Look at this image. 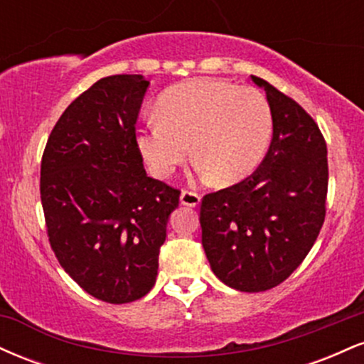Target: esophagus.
<instances>
[{"instance_id": "esophagus-1", "label": "esophagus", "mask_w": 364, "mask_h": 364, "mask_svg": "<svg viewBox=\"0 0 364 364\" xmlns=\"http://www.w3.org/2000/svg\"><path fill=\"white\" fill-rule=\"evenodd\" d=\"M179 200H181L183 205L186 207H196L200 203V200H202V196H200L196 191H191V190H183L181 191V196H179Z\"/></svg>"}]
</instances>
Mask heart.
<instances>
[{"label":"heart","instance_id":"b5f03b06","mask_svg":"<svg viewBox=\"0 0 364 364\" xmlns=\"http://www.w3.org/2000/svg\"><path fill=\"white\" fill-rule=\"evenodd\" d=\"M157 111L139 129V147L159 178L190 156L191 144L200 173L232 185L258 168L272 135L269 102L253 87L196 78L166 90Z\"/></svg>","mask_w":364,"mask_h":364}]
</instances>
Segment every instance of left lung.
I'll return each mask as SVG.
<instances>
[{
	"label": "left lung",
	"instance_id": "8db88e82",
	"mask_svg": "<svg viewBox=\"0 0 364 364\" xmlns=\"http://www.w3.org/2000/svg\"><path fill=\"white\" fill-rule=\"evenodd\" d=\"M272 114V141L253 174L203 196L202 245L210 269L243 292L286 281L315 245L325 220L327 144L298 102L263 78Z\"/></svg>",
	"mask_w": 364,
	"mask_h": 364
}]
</instances>
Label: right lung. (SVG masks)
<instances>
[{"instance_id": "obj_1", "label": "right lung", "mask_w": 364, "mask_h": 364, "mask_svg": "<svg viewBox=\"0 0 364 364\" xmlns=\"http://www.w3.org/2000/svg\"><path fill=\"white\" fill-rule=\"evenodd\" d=\"M141 75L101 78L66 107L41 162L49 243L83 291L111 304L144 298L157 279L179 190L147 176L136 118Z\"/></svg>"}]
</instances>
